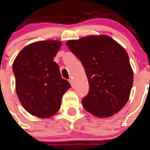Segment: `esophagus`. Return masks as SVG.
<instances>
[{"mask_svg": "<svg viewBox=\"0 0 150 150\" xmlns=\"http://www.w3.org/2000/svg\"><path fill=\"white\" fill-rule=\"evenodd\" d=\"M69 83L71 84V86H73V81L72 78H70V79H69Z\"/></svg>", "mask_w": 150, "mask_h": 150, "instance_id": "esophagus-1", "label": "esophagus"}]
</instances>
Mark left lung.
<instances>
[{
	"instance_id": "obj_1",
	"label": "left lung",
	"mask_w": 150,
	"mask_h": 150,
	"mask_svg": "<svg viewBox=\"0 0 150 150\" xmlns=\"http://www.w3.org/2000/svg\"><path fill=\"white\" fill-rule=\"evenodd\" d=\"M81 60L89 81V93L82 99L88 112L99 118L113 115L127 103L133 72L127 52L107 35H90L66 43Z\"/></svg>"
}]
</instances>
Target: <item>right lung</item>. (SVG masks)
I'll list each match as a JSON object with an SVG mask.
<instances>
[{
	"label": "right lung",
	"mask_w": 150,
	"mask_h": 150,
	"mask_svg": "<svg viewBox=\"0 0 150 150\" xmlns=\"http://www.w3.org/2000/svg\"><path fill=\"white\" fill-rule=\"evenodd\" d=\"M60 46L61 42L55 40L30 43L13 63L19 101L26 111L37 117L44 119L56 114L62 96L71 87L53 61Z\"/></svg>",
	"instance_id": "add662e5"
}]
</instances>
